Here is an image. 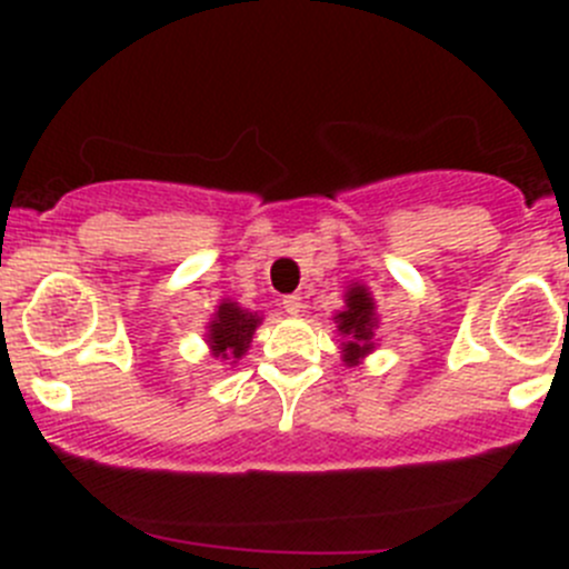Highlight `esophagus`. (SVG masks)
<instances>
[{"instance_id": "1", "label": "esophagus", "mask_w": 569, "mask_h": 569, "mask_svg": "<svg viewBox=\"0 0 569 569\" xmlns=\"http://www.w3.org/2000/svg\"><path fill=\"white\" fill-rule=\"evenodd\" d=\"M283 308H286V313H291V317H297V313L302 311V297H297V295H289V297H283Z\"/></svg>"}]
</instances>
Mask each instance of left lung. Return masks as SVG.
<instances>
[{"label":"left lung","mask_w":569,"mask_h":569,"mask_svg":"<svg viewBox=\"0 0 569 569\" xmlns=\"http://www.w3.org/2000/svg\"><path fill=\"white\" fill-rule=\"evenodd\" d=\"M338 330L349 336L343 343V360L347 363H358L366 352L371 349V336H375V302L366 295V289L355 286L347 295V311L338 313Z\"/></svg>","instance_id":"8db88e82"}]
</instances>
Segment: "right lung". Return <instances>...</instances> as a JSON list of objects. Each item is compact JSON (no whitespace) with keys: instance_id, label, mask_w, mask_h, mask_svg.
I'll return each mask as SVG.
<instances>
[{"instance_id":"obj_1","label":"right lung","mask_w":569,"mask_h":569,"mask_svg":"<svg viewBox=\"0 0 569 569\" xmlns=\"http://www.w3.org/2000/svg\"><path fill=\"white\" fill-rule=\"evenodd\" d=\"M256 325H258V317L242 311L237 302H222L220 311H217V319L211 321V330H209V343L211 349H214V358H222V360L242 358Z\"/></svg>"}]
</instances>
